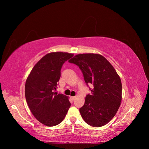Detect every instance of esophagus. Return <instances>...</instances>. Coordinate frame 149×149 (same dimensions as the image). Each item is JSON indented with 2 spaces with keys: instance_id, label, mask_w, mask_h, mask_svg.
Instances as JSON below:
<instances>
[{
  "instance_id": "34e87169",
  "label": "esophagus",
  "mask_w": 149,
  "mask_h": 149,
  "mask_svg": "<svg viewBox=\"0 0 149 149\" xmlns=\"http://www.w3.org/2000/svg\"><path fill=\"white\" fill-rule=\"evenodd\" d=\"M75 98H76V97H71L72 100H74Z\"/></svg>"
}]
</instances>
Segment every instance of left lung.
Instances as JSON below:
<instances>
[{
    "instance_id": "obj_1",
    "label": "left lung",
    "mask_w": 149,
    "mask_h": 149,
    "mask_svg": "<svg viewBox=\"0 0 149 149\" xmlns=\"http://www.w3.org/2000/svg\"><path fill=\"white\" fill-rule=\"evenodd\" d=\"M69 63L79 67L91 94L86 95L80 112L84 121L92 127H101L116 113L122 99L120 77L106 58L97 54H81L74 56Z\"/></svg>"
}]
</instances>
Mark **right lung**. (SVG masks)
Returning a JSON list of instances; mask_svg holds the SVG:
<instances>
[{"instance_id":"obj_1","label":"right lung","mask_w":149,"mask_h":149,"mask_svg":"<svg viewBox=\"0 0 149 149\" xmlns=\"http://www.w3.org/2000/svg\"><path fill=\"white\" fill-rule=\"evenodd\" d=\"M73 56L62 52L46 54L37 63L27 78L25 89L27 104L35 118L45 126L60 124L70 106L67 96L57 94L54 91L57 88L63 65Z\"/></svg>"}]
</instances>
